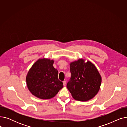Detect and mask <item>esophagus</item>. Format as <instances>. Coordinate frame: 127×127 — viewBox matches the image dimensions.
Segmentation results:
<instances>
[{"label":"esophagus","instance_id":"34e87169","mask_svg":"<svg viewBox=\"0 0 127 127\" xmlns=\"http://www.w3.org/2000/svg\"><path fill=\"white\" fill-rule=\"evenodd\" d=\"M63 85H64V86H65V85H66V81H63Z\"/></svg>","mask_w":127,"mask_h":127}]
</instances>
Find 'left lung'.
Here are the masks:
<instances>
[{
  "mask_svg": "<svg viewBox=\"0 0 127 127\" xmlns=\"http://www.w3.org/2000/svg\"><path fill=\"white\" fill-rule=\"evenodd\" d=\"M71 78L67 88L72 97L86 101L95 97L101 83V77L95 65L90 61L79 59L70 64Z\"/></svg>",
  "mask_w": 127,
  "mask_h": 127,
  "instance_id": "1",
  "label": "left lung"
}]
</instances>
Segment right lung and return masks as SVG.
<instances>
[{
	"instance_id": "add662e5",
	"label": "right lung",
	"mask_w": 127,
	"mask_h": 127,
	"mask_svg": "<svg viewBox=\"0 0 127 127\" xmlns=\"http://www.w3.org/2000/svg\"><path fill=\"white\" fill-rule=\"evenodd\" d=\"M53 60L39 59L33 65L26 77L27 87L32 94L42 99L55 97L63 87L58 79V71L53 66Z\"/></svg>"
}]
</instances>
